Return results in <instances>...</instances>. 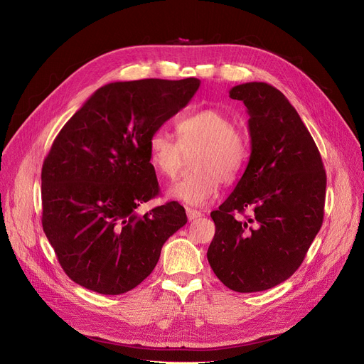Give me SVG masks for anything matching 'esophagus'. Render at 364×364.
<instances>
[{
  "instance_id": "1",
  "label": "esophagus",
  "mask_w": 364,
  "mask_h": 364,
  "mask_svg": "<svg viewBox=\"0 0 364 364\" xmlns=\"http://www.w3.org/2000/svg\"><path fill=\"white\" fill-rule=\"evenodd\" d=\"M186 213H187V218L192 221V220H196V218H199V217H202V213L200 211H198V209H193V208H187L186 209Z\"/></svg>"
}]
</instances>
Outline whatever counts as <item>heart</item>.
<instances>
[{
    "label": "heart",
    "instance_id": "1",
    "mask_svg": "<svg viewBox=\"0 0 364 364\" xmlns=\"http://www.w3.org/2000/svg\"><path fill=\"white\" fill-rule=\"evenodd\" d=\"M178 141L165 129L149 139V162L159 177L172 180L180 172L186 155H192L193 172L172 184L168 196L192 206L211 200L220 183H235L250 158V140L233 127L232 119L217 109H203L178 121Z\"/></svg>",
    "mask_w": 364,
    "mask_h": 364
}]
</instances>
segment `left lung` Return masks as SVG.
I'll return each instance as SVG.
<instances>
[{
	"label": "left lung",
	"instance_id": "8db88e82",
	"mask_svg": "<svg viewBox=\"0 0 364 364\" xmlns=\"http://www.w3.org/2000/svg\"><path fill=\"white\" fill-rule=\"evenodd\" d=\"M246 106L251 156L218 211L208 261L228 289L267 291L289 279L318 233L326 172L318 149L284 94L265 82L230 90ZM250 207L246 220L235 217Z\"/></svg>",
	"mask_w": 364,
	"mask_h": 364
}]
</instances>
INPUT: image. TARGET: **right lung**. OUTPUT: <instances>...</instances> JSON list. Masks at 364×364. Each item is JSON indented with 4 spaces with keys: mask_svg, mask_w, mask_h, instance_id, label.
I'll use <instances>...</instances> for the list:
<instances>
[{
    "mask_svg": "<svg viewBox=\"0 0 364 364\" xmlns=\"http://www.w3.org/2000/svg\"><path fill=\"white\" fill-rule=\"evenodd\" d=\"M200 81L140 80L95 91L55 137L41 172L43 228L65 273L119 295L140 284L169 236L187 223L177 202L136 209L159 193L149 139Z\"/></svg>",
    "mask_w": 364,
    "mask_h": 364,
    "instance_id": "1",
    "label": "right lung"
}]
</instances>
